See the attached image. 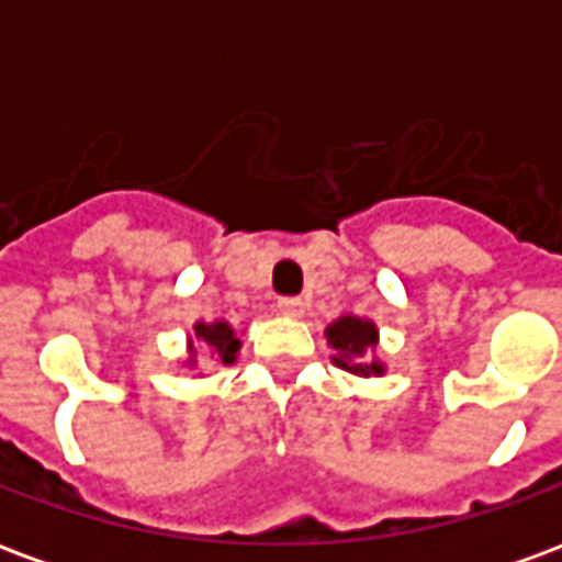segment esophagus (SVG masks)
I'll list each match as a JSON object with an SVG mask.
<instances>
[{
	"mask_svg": "<svg viewBox=\"0 0 562 562\" xmlns=\"http://www.w3.org/2000/svg\"><path fill=\"white\" fill-rule=\"evenodd\" d=\"M306 310V301L301 297H277V313L282 316H304Z\"/></svg>",
	"mask_w": 562,
	"mask_h": 562,
	"instance_id": "obj_1",
	"label": "esophagus"
}]
</instances>
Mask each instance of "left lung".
Returning <instances> with one entry per match:
<instances>
[{
    "label": "left lung",
    "instance_id": "left-lung-1",
    "mask_svg": "<svg viewBox=\"0 0 562 562\" xmlns=\"http://www.w3.org/2000/svg\"><path fill=\"white\" fill-rule=\"evenodd\" d=\"M328 342L340 352L334 361H337V367H342V370L358 373V376L382 373V367H379L376 361H373V364L361 361V355H364L370 346H376V328H373V322L342 316L340 322H334L328 328Z\"/></svg>",
    "mask_w": 562,
    "mask_h": 562
}]
</instances>
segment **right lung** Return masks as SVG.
Wrapping results in <instances>:
<instances>
[{
  "label": "right lung",
  "instance_id": "1",
  "mask_svg": "<svg viewBox=\"0 0 562 562\" xmlns=\"http://www.w3.org/2000/svg\"><path fill=\"white\" fill-rule=\"evenodd\" d=\"M195 337L201 342H207L213 352L220 355L222 364H232L234 355L240 349V340L234 337V330L225 325V322H216V325H195Z\"/></svg>",
  "mask_w": 562,
  "mask_h": 562
}]
</instances>
